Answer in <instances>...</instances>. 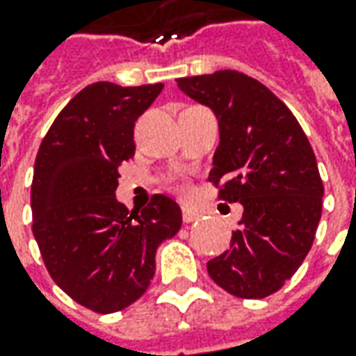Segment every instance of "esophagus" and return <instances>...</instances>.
Masks as SVG:
<instances>
[{
  "instance_id": "34e87169",
  "label": "esophagus",
  "mask_w": 356,
  "mask_h": 356,
  "mask_svg": "<svg viewBox=\"0 0 356 356\" xmlns=\"http://www.w3.org/2000/svg\"><path fill=\"white\" fill-rule=\"evenodd\" d=\"M201 218V213H197V211H193L189 207H183V222H195V220H199Z\"/></svg>"
}]
</instances>
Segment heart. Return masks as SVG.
I'll list each match as a JSON object with an SVG mask.
<instances>
[{
	"mask_svg": "<svg viewBox=\"0 0 356 356\" xmlns=\"http://www.w3.org/2000/svg\"><path fill=\"white\" fill-rule=\"evenodd\" d=\"M179 191H181V193H183L185 197H187V195H191V191H189V187H187V185H179Z\"/></svg>",
	"mask_w": 356,
	"mask_h": 356,
	"instance_id": "1",
	"label": "heart"
}]
</instances>
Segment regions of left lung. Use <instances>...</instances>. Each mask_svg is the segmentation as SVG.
Returning <instances> with one entry per match:
<instances>
[{"label": "left lung", "mask_w": 356, "mask_h": 356, "mask_svg": "<svg viewBox=\"0 0 356 356\" xmlns=\"http://www.w3.org/2000/svg\"><path fill=\"white\" fill-rule=\"evenodd\" d=\"M177 86L215 112L220 141L209 181L220 201L244 207L230 250L207 262L209 276L236 298L272 296L312 250L321 218L323 181L309 140L276 94L238 70Z\"/></svg>", "instance_id": "obj_1"}]
</instances>
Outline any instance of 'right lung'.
<instances>
[{
    "label": "right lung",
    "instance_id": "add662e5",
    "mask_svg": "<svg viewBox=\"0 0 356 356\" xmlns=\"http://www.w3.org/2000/svg\"><path fill=\"white\" fill-rule=\"evenodd\" d=\"M163 84L94 82L80 90L41 141L31 185L33 234L55 284L96 313L140 300L155 252L181 228V209L154 195L141 211L118 202V167L136 154V120Z\"/></svg>",
    "mask_w": 356,
    "mask_h": 356
}]
</instances>
